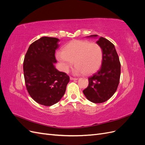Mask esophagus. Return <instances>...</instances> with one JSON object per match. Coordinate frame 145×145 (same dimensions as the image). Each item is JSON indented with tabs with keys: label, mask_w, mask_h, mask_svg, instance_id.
<instances>
[{
	"label": "esophagus",
	"mask_w": 145,
	"mask_h": 145,
	"mask_svg": "<svg viewBox=\"0 0 145 145\" xmlns=\"http://www.w3.org/2000/svg\"><path fill=\"white\" fill-rule=\"evenodd\" d=\"M70 80H77V78H74V77H70Z\"/></svg>",
	"instance_id": "esophagus-1"
}]
</instances>
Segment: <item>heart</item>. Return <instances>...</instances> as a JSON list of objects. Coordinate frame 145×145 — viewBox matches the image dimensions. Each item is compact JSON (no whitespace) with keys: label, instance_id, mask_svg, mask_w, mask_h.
I'll return each instance as SVG.
<instances>
[{"label":"heart","instance_id":"b5f03b06","mask_svg":"<svg viewBox=\"0 0 145 145\" xmlns=\"http://www.w3.org/2000/svg\"><path fill=\"white\" fill-rule=\"evenodd\" d=\"M63 71L67 72L72 67L77 75H87L96 72L100 68L103 60V50L98 43L85 40H74L66 45L62 52L56 55Z\"/></svg>","mask_w":145,"mask_h":145}]
</instances>
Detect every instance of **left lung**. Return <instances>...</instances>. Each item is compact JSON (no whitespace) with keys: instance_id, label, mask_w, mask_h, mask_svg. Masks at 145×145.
<instances>
[{"instance_id":"1","label":"left lung","mask_w":145,"mask_h":145,"mask_svg":"<svg viewBox=\"0 0 145 145\" xmlns=\"http://www.w3.org/2000/svg\"><path fill=\"white\" fill-rule=\"evenodd\" d=\"M97 36L91 35L89 37ZM96 43L103 50L102 66L97 72L88 78V86L83 93L90 102L99 103L106 102L116 93L119 84L121 65L113 43L102 37Z\"/></svg>"}]
</instances>
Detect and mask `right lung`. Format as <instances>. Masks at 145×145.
Returning a JSON list of instances; mask_svg holds the SVG:
<instances>
[{
    "label": "right lung",
    "instance_id": "right-lung-1",
    "mask_svg": "<svg viewBox=\"0 0 145 145\" xmlns=\"http://www.w3.org/2000/svg\"><path fill=\"white\" fill-rule=\"evenodd\" d=\"M59 39L42 37L32 43L24 61L26 87L32 99L44 106L57 103L64 95L69 77L57 69L56 50Z\"/></svg>",
    "mask_w": 145,
    "mask_h": 145
}]
</instances>
